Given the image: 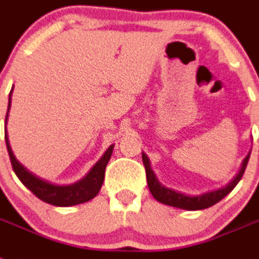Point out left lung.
I'll return each instance as SVG.
<instances>
[{"mask_svg": "<svg viewBox=\"0 0 259 259\" xmlns=\"http://www.w3.org/2000/svg\"><path fill=\"white\" fill-rule=\"evenodd\" d=\"M249 157H250V152H249L248 156L245 157L244 161H242L241 169L237 173V176L226 188L218 189L215 192L206 193V194L197 195V197H190V195H185L183 193L175 192L172 189L165 188V186L161 185L157 181L156 176L154 175L151 168H150V161H148L147 155L142 154V160L146 168V177H147L148 189H150L152 197L156 201L160 202V203L173 206V207L184 208V210H203V208L211 207V206H213V204L218 203L219 201H222L227 194L232 192L233 188L237 185L238 181L244 176V172L246 169V165H248Z\"/></svg>", "mask_w": 259, "mask_h": 259, "instance_id": "1", "label": "left lung"}]
</instances>
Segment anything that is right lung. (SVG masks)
<instances>
[{"label":"right lung","mask_w":259,"mask_h":259,"mask_svg":"<svg viewBox=\"0 0 259 259\" xmlns=\"http://www.w3.org/2000/svg\"><path fill=\"white\" fill-rule=\"evenodd\" d=\"M9 108H10V102H9ZM6 120H8V114H6ZM5 139L9 156H10L11 167L14 169L18 179L22 181V184L27 189H30L31 192L39 199H41L42 202L53 204V206H61V207H69V206H74V204L84 203V202H89L90 199L96 197V194H98L100 188H102L103 181H104L105 167H107L108 161L111 159L112 152H113V145H112L105 151L102 159L94 165V168L90 170V173L84 179H82L76 184H73V185L60 186L53 185V184L48 183V181H44L40 177L32 175L30 170H27L15 159L14 154L11 151L10 145H9L8 136H5Z\"/></svg>","instance_id":"obj_1"}]
</instances>
